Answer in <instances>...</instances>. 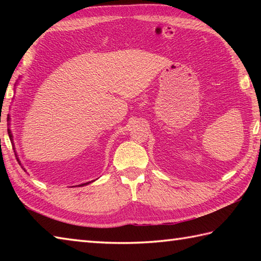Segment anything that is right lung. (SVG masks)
<instances>
[{
    "label": "right lung",
    "instance_id": "obj_1",
    "mask_svg": "<svg viewBox=\"0 0 261 261\" xmlns=\"http://www.w3.org/2000/svg\"><path fill=\"white\" fill-rule=\"evenodd\" d=\"M8 134H9V137H10V139H11V141H12V135H11V131L10 130H8ZM91 181H88V182H85V184H82V185H80V186H84V185H87V184H90Z\"/></svg>",
    "mask_w": 261,
    "mask_h": 261
}]
</instances>
